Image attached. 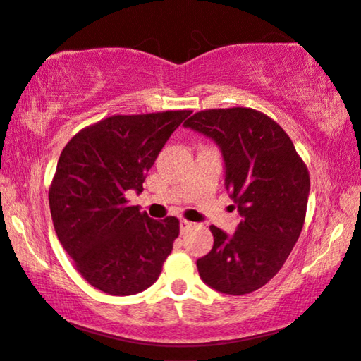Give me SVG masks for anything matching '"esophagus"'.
Returning <instances> with one entry per match:
<instances>
[{"label": "esophagus", "instance_id": "esophagus-1", "mask_svg": "<svg viewBox=\"0 0 361 361\" xmlns=\"http://www.w3.org/2000/svg\"><path fill=\"white\" fill-rule=\"evenodd\" d=\"M193 226V223L187 221V219H180V233L184 234L185 231H189V229Z\"/></svg>", "mask_w": 361, "mask_h": 361}]
</instances>
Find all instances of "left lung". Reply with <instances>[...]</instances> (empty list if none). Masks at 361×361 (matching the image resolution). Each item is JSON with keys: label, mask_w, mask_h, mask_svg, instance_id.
<instances>
[{"label": "left lung", "mask_w": 361, "mask_h": 361, "mask_svg": "<svg viewBox=\"0 0 361 361\" xmlns=\"http://www.w3.org/2000/svg\"><path fill=\"white\" fill-rule=\"evenodd\" d=\"M185 128L212 138L224 161V187L241 223L210 226L213 247L197 260L200 279L224 295L259 290L279 274L305 224L310 174L279 123L247 107L193 114Z\"/></svg>", "instance_id": "left-lung-1"}]
</instances>
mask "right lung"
<instances>
[{"label":"right lung","instance_id":"1","mask_svg":"<svg viewBox=\"0 0 361 361\" xmlns=\"http://www.w3.org/2000/svg\"><path fill=\"white\" fill-rule=\"evenodd\" d=\"M190 111L114 116L76 133L60 154L49 190L55 233L76 270L107 295L154 283L179 236V219H153L130 205L146 172Z\"/></svg>","mask_w":361,"mask_h":361}]
</instances>
